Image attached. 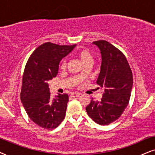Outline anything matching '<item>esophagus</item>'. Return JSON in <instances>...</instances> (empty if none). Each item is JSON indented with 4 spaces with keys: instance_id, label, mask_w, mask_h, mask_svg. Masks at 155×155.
Here are the masks:
<instances>
[{
    "instance_id": "34e87169",
    "label": "esophagus",
    "mask_w": 155,
    "mask_h": 155,
    "mask_svg": "<svg viewBox=\"0 0 155 155\" xmlns=\"http://www.w3.org/2000/svg\"><path fill=\"white\" fill-rule=\"evenodd\" d=\"M79 95L80 94L79 92H74L71 94V97H72V98H76V97H79Z\"/></svg>"
}]
</instances>
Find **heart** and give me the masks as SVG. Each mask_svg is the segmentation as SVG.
I'll return each mask as SVG.
<instances>
[{
    "instance_id": "obj_1",
    "label": "heart",
    "mask_w": 155,
    "mask_h": 155,
    "mask_svg": "<svg viewBox=\"0 0 155 155\" xmlns=\"http://www.w3.org/2000/svg\"><path fill=\"white\" fill-rule=\"evenodd\" d=\"M75 54L76 56L81 61V62L84 64H86L88 62H91L92 61V54H91L89 51L87 50V49H78L77 51H76ZM66 66H67V61H66L65 59H64L61 61L60 64H59V67H60L61 69L64 70L66 69Z\"/></svg>"
}]
</instances>
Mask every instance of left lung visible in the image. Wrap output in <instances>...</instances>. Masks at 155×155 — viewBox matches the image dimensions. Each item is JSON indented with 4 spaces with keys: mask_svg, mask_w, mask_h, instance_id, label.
<instances>
[{
    "mask_svg": "<svg viewBox=\"0 0 155 155\" xmlns=\"http://www.w3.org/2000/svg\"><path fill=\"white\" fill-rule=\"evenodd\" d=\"M100 49L101 67L96 84L104 87L100 101L91 99L86 106L88 116L101 125H109L127 108L133 88V73L125 54L106 40L93 42Z\"/></svg>",
    "mask_w": 155,
    "mask_h": 155,
    "instance_id": "obj_1",
    "label": "left lung"
}]
</instances>
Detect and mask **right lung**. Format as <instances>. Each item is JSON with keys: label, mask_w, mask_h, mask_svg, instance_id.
<instances>
[{"label": "right lung", "mask_w": 155, "mask_h": 155, "mask_svg": "<svg viewBox=\"0 0 155 155\" xmlns=\"http://www.w3.org/2000/svg\"><path fill=\"white\" fill-rule=\"evenodd\" d=\"M75 47L44 43L27 61L20 99L31 120L42 128H56L64 119L69 96L64 94L51 98L47 82L57 76L59 61Z\"/></svg>", "instance_id": "1"}]
</instances>
